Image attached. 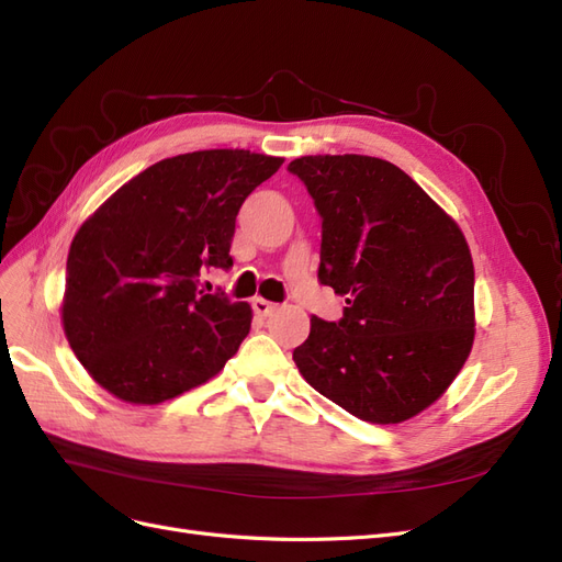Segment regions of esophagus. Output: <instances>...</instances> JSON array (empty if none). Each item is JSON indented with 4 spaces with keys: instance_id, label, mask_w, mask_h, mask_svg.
Wrapping results in <instances>:
<instances>
[{
    "instance_id": "34e87169",
    "label": "esophagus",
    "mask_w": 562,
    "mask_h": 562,
    "mask_svg": "<svg viewBox=\"0 0 562 562\" xmlns=\"http://www.w3.org/2000/svg\"><path fill=\"white\" fill-rule=\"evenodd\" d=\"M250 304H252V312L258 314V316H269L271 312L277 310V304H274V302H269V300H265V297H255Z\"/></svg>"
}]
</instances>
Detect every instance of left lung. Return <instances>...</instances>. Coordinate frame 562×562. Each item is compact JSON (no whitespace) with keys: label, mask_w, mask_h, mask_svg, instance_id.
<instances>
[{"label":"left lung","mask_w":562,"mask_h":562,"mask_svg":"<svg viewBox=\"0 0 562 562\" xmlns=\"http://www.w3.org/2000/svg\"><path fill=\"white\" fill-rule=\"evenodd\" d=\"M316 203L318 279L339 323L312 316L293 351L318 394L370 424H401L446 394L473 335V260L462 229L398 166L366 155L291 161Z\"/></svg>","instance_id":"8db88e82"}]
</instances>
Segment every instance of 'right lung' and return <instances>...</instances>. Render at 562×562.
I'll list each match as a JSON object with an SVG mask.
<instances>
[{
    "mask_svg": "<svg viewBox=\"0 0 562 562\" xmlns=\"http://www.w3.org/2000/svg\"><path fill=\"white\" fill-rule=\"evenodd\" d=\"M281 157L201 149L157 161L83 220L67 252L60 321L83 370L114 398L159 405L215 378L250 330L248 302L199 291L232 267L246 196Z\"/></svg>",
    "mask_w": 562,
    "mask_h": 562,
    "instance_id": "add662e5",
    "label": "right lung"
}]
</instances>
